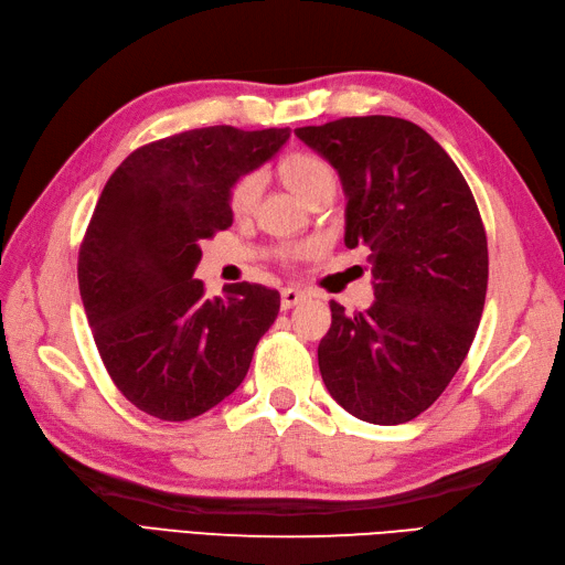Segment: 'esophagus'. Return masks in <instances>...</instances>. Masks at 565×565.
<instances>
[{
    "mask_svg": "<svg viewBox=\"0 0 565 565\" xmlns=\"http://www.w3.org/2000/svg\"><path fill=\"white\" fill-rule=\"evenodd\" d=\"M306 298V294L301 289H294V286H286V289L281 291V308L289 310L294 306H298Z\"/></svg>",
    "mask_w": 565,
    "mask_h": 565,
    "instance_id": "34e87169",
    "label": "esophagus"
}]
</instances>
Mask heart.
<instances>
[{
  "label": "heart",
  "mask_w": 565,
  "mask_h": 565,
  "mask_svg": "<svg viewBox=\"0 0 565 565\" xmlns=\"http://www.w3.org/2000/svg\"><path fill=\"white\" fill-rule=\"evenodd\" d=\"M281 172L286 182L301 199H308L313 191L326 184H334V174L328 162H322L316 154H291L284 162ZM264 177L259 172H249L243 179H237V184L231 191V209L235 213H249L257 206V199L262 194Z\"/></svg>",
  "instance_id": "b5f03b06"
}]
</instances>
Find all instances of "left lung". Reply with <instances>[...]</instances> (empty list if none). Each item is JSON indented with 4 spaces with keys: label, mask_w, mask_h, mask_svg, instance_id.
Here are the masks:
<instances>
[{
    "label": "left lung",
    "mask_w": 565,
    "mask_h": 565,
    "mask_svg": "<svg viewBox=\"0 0 565 565\" xmlns=\"http://www.w3.org/2000/svg\"><path fill=\"white\" fill-rule=\"evenodd\" d=\"M338 172L344 245L369 247L374 298L332 326L320 374L347 413L401 425L425 413L471 347L488 289L481 213L459 167L423 128L393 116L296 128Z\"/></svg>",
    "instance_id": "left-lung-1"
}]
</instances>
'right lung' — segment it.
Segmentation results:
<instances>
[{
	"instance_id": "right-lung-1",
	"label": "right lung",
	"mask_w": 565,
	"mask_h": 565,
	"mask_svg": "<svg viewBox=\"0 0 565 565\" xmlns=\"http://www.w3.org/2000/svg\"><path fill=\"white\" fill-rule=\"evenodd\" d=\"M291 138L289 128L186 130L136 150L106 182L77 279L104 366L142 413L182 423L243 379L279 316V291L194 279L201 243L233 225L231 191Z\"/></svg>"
}]
</instances>
